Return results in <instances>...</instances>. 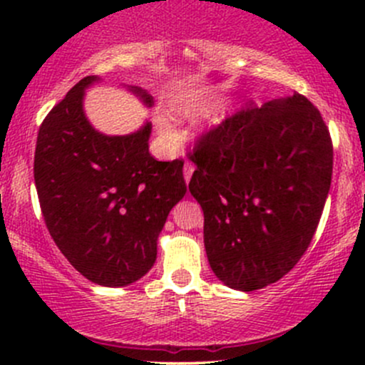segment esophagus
Returning a JSON list of instances; mask_svg holds the SVG:
<instances>
[{
  "label": "esophagus",
  "instance_id": "esophagus-1",
  "mask_svg": "<svg viewBox=\"0 0 365 365\" xmlns=\"http://www.w3.org/2000/svg\"><path fill=\"white\" fill-rule=\"evenodd\" d=\"M192 173H194V165L190 164V162H185V165H183V178H185L187 183L190 182V176H192Z\"/></svg>",
  "mask_w": 365,
  "mask_h": 365
}]
</instances>
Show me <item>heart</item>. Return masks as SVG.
Returning a JSON list of instances; mask_svg holds the SVG:
<instances>
[{
	"label": "heart",
	"mask_w": 365,
	"mask_h": 365,
	"mask_svg": "<svg viewBox=\"0 0 365 365\" xmlns=\"http://www.w3.org/2000/svg\"><path fill=\"white\" fill-rule=\"evenodd\" d=\"M200 108H201V104L196 101V98H183V101L178 104L180 113H183V114H194ZM155 123H157V128H159L162 138L173 139L175 132H173V127L169 125V121L165 120L164 116H157Z\"/></svg>",
	"instance_id": "obj_1"
}]
</instances>
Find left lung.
<instances>
[{
    "label": "left lung",
    "instance_id": "obj_1",
    "mask_svg": "<svg viewBox=\"0 0 365 365\" xmlns=\"http://www.w3.org/2000/svg\"><path fill=\"white\" fill-rule=\"evenodd\" d=\"M190 160L189 190L219 281L254 292L284 277L307 251L332 182L318 109L300 93L242 109L205 134Z\"/></svg>",
    "mask_w": 365,
    "mask_h": 365
}]
</instances>
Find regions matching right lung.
<instances>
[{"label":"right lung","instance_id":"add662e5","mask_svg":"<svg viewBox=\"0 0 365 365\" xmlns=\"http://www.w3.org/2000/svg\"><path fill=\"white\" fill-rule=\"evenodd\" d=\"M98 81L81 79L47 114L33 173L43 220L61 254L88 281L120 288L153 267L162 227L187 185L182 160L150 155L148 121L127 135L95 130L83 102ZM127 90L153 106L143 88Z\"/></svg>","mask_w":365,"mask_h":365}]
</instances>
